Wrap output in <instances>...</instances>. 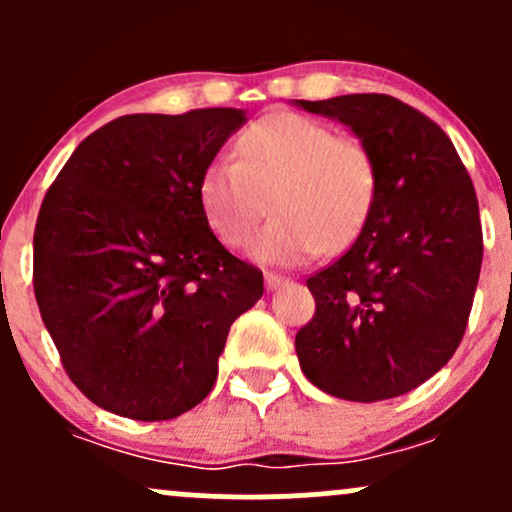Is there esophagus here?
Instances as JSON below:
<instances>
[{
	"label": "esophagus",
	"instance_id": "esophagus-1",
	"mask_svg": "<svg viewBox=\"0 0 512 512\" xmlns=\"http://www.w3.org/2000/svg\"><path fill=\"white\" fill-rule=\"evenodd\" d=\"M284 284H289V279H286V276L274 274V272H267V274H264V286H267V291H276V289H281V286H284Z\"/></svg>",
	"mask_w": 512,
	"mask_h": 512
}]
</instances>
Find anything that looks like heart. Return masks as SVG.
Masks as SVG:
<instances>
[{
    "label": "heart",
    "mask_w": 512,
    "mask_h": 512,
    "mask_svg": "<svg viewBox=\"0 0 512 512\" xmlns=\"http://www.w3.org/2000/svg\"><path fill=\"white\" fill-rule=\"evenodd\" d=\"M236 156L214 158L199 178V204L226 245L248 243L267 197L274 219L250 248L262 264L296 267L320 250H344L361 233L378 187L361 142L310 117L272 113L240 134Z\"/></svg>",
    "instance_id": "heart-1"
}]
</instances>
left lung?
Listing matches in <instances>:
<instances>
[{"mask_svg": "<svg viewBox=\"0 0 512 512\" xmlns=\"http://www.w3.org/2000/svg\"><path fill=\"white\" fill-rule=\"evenodd\" d=\"M342 122L378 170L356 243L308 279L315 317L298 330L305 378L327 395H407L450 361L477 291V192L448 134L385 93L293 101Z\"/></svg>", "mask_w": 512, "mask_h": 512, "instance_id": "obj_1", "label": "left lung"}]
</instances>
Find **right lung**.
I'll use <instances>...</instances> for the list:
<instances>
[{"instance_id": "1", "label": "right lung", "mask_w": 512, "mask_h": 512, "mask_svg": "<svg viewBox=\"0 0 512 512\" xmlns=\"http://www.w3.org/2000/svg\"><path fill=\"white\" fill-rule=\"evenodd\" d=\"M245 110L125 115L74 149L40 207L33 289L72 383L137 421L197 407L262 272L219 243L199 178Z\"/></svg>"}]
</instances>
